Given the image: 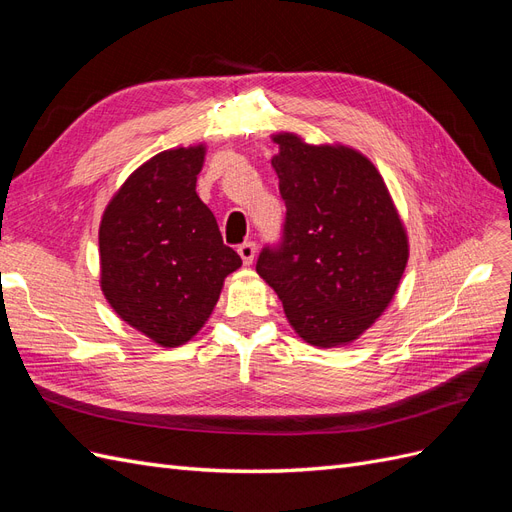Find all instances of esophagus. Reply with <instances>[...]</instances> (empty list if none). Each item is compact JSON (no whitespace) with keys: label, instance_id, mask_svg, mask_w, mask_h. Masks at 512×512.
<instances>
[{"label":"esophagus","instance_id":"obj_1","mask_svg":"<svg viewBox=\"0 0 512 512\" xmlns=\"http://www.w3.org/2000/svg\"><path fill=\"white\" fill-rule=\"evenodd\" d=\"M237 252H239V256L243 260V265L250 267L252 262H254V258H256V243L254 241H245V243H241L237 247Z\"/></svg>","mask_w":512,"mask_h":512}]
</instances>
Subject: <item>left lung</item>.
<instances>
[{
  "mask_svg": "<svg viewBox=\"0 0 512 512\" xmlns=\"http://www.w3.org/2000/svg\"><path fill=\"white\" fill-rule=\"evenodd\" d=\"M273 141L286 222L282 243L260 252L256 271L303 342L348 346L395 297L410 256L406 226L361 151L309 145L292 132Z\"/></svg>",
  "mask_w": 512,
  "mask_h": 512,
  "instance_id": "left-lung-1",
  "label": "left lung"
}]
</instances>
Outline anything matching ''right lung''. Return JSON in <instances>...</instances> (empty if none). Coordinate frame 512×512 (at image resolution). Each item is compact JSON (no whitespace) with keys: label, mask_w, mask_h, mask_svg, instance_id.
Wrapping results in <instances>:
<instances>
[{"label":"right lung","mask_w":512,"mask_h":512,"mask_svg":"<svg viewBox=\"0 0 512 512\" xmlns=\"http://www.w3.org/2000/svg\"><path fill=\"white\" fill-rule=\"evenodd\" d=\"M207 147L166 149L138 166L100 222V288L115 314L162 348L203 329L241 267L196 194Z\"/></svg>","instance_id":"right-lung-1"}]
</instances>
